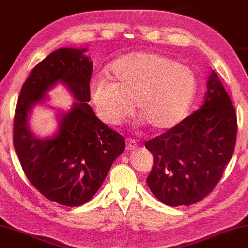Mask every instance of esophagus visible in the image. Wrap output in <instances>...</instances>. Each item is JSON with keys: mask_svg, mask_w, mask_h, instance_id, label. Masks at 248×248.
Here are the masks:
<instances>
[{"mask_svg": "<svg viewBox=\"0 0 248 248\" xmlns=\"http://www.w3.org/2000/svg\"><path fill=\"white\" fill-rule=\"evenodd\" d=\"M137 141L134 139H127V141H125V148H127V150H135L137 148Z\"/></svg>", "mask_w": 248, "mask_h": 248, "instance_id": "obj_1", "label": "esophagus"}]
</instances>
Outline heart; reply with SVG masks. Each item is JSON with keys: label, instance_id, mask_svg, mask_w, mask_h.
<instances>
[{"label": "heart", "instance_id": "heart-1", "mask_svg": "<svg viewBox=\"0 0 248 248\" xmlns=\"http://www.w3.org/2000/svg\"><path fill=\"white\" fill-rule=\"evenodd\" d=\"M108 71L113 81L95 80L90 98L97 116L112 127L129 116L135 100L140 124L155 130L173 128L186 117L197 92L193 70L160 53L127 54Z\"/></svg>", "mask_w": 248, "mask_h": 248}]
</instances>
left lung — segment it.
Listing matches in <instances>:
<instances>
[{
    "mask_svg": "<svg viewBox=\"0 0 248 248\" xmlns=\"http://www.w3.org/2000/svg\"><path fill=\"white\" fill-rule=\"evenodd\" d=\"M237 118L230 95L212 71L197 111L145 143L154 166L147 184L161 202L177 207L202 201L232 159Z\"/></svg>",
    "mask_w": 248,
    "mask_h": 248,
    "instance_id": "8db88e82",
    "label": "left lung"
}]
</instances>
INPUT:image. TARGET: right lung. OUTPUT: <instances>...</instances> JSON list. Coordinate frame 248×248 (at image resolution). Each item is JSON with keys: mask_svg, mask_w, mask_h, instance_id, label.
I'll list each match as a JSON object with an SVG mask.
<instances>
[{"mask_svg": "<svg viewBox=\"0 0 248 248\" xmlns=\"http://www.w3.org/2000/svg\"><path fill=\"white\" fill-rule=\"evenodd\" d=\"M87 51L61 47L36 64L22 86L14 117L13 145L25 175L47 199L70 207L93 197L125 148L124 137L99 120L88 103L92 61ZM58 84L75 101L68 112L58 110L52 135L39 137L29 118Z\"/></svg>", "mask_w": 248, "mask_h": 248, "instance_id": "1", "label": "right lung"}]
</instances>
